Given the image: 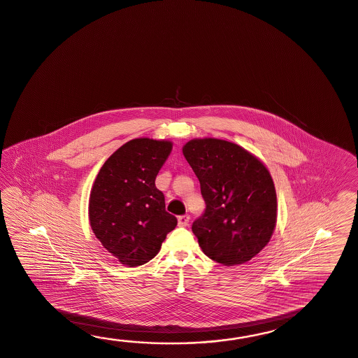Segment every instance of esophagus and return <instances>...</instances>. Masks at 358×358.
I'll return each instance as SVG.
<instances>
[{"instance_id": "esophagus-1", "label": "esophagus", "mask_w": 358, "mask_h": 358, "mask_svg": "<svg viewBox=\"0 0 358 358\" xmlns=\"http://www.w3.org/2000/svg\"><path fill=\"white\" fill-rule=\"evenodd\" d=\"M189 221H190V217L187 215H180V217H178V224H180V226H182V227L187 226V224H189Z\"/></svg>"}]
</instances>
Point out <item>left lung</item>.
I'll list each match as a JSON object with an SVG mask.
<instances>
[{"instance_id": "left-lung-1", "label": "left lung", "mask_w": 358, "mask_h": 358, "mask_svg": "<svg viewBox=\"0 0 358 358\" xmlns=\"http://www.w3.org/2000/svg\"><path fill=\"white\" fill-rule=\"evenodd\" d=\"M183 155L200 182L204 213L192 223L204 255L224 266L250 261L276 224V191L262 162L236 143L196 138Z\"/></svg>"}]
</instances>
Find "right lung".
<instances>
[{
    "label": "right lung",
    "mask_w": 358,
    "mask_h": 358,
    "mask_svg": "<svg viewBox=\"0 0 358 358\" xmlns=\"http://www.w3.org/2000/svg\"><path fill=\"white\" fill-rule=\"evenodd\" d=\"M172 143L135 138L103 163L90 195L91 229L120 263L136 267L149 262L177 218L166 210L164 194L155 178Z\"/></svg>",
    "instance_id": "add662e5"
}]
</instances>
